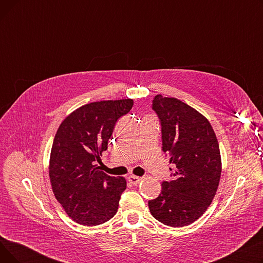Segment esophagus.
<instances>
[{"instance_id": "34e87169", "label": "esophagus", "mask_w": 263, "mask_h": 263, "mask_svg": "<svg viewBox=\"0 0 263 263\" xmlns=\"http://www.w3.org/2000/svg\"><path fill=\"white\" fill-rule=\"evenodd\" d=\"M128 180L130 181V183H132L133 185H137L141 181H142V178L141 177H137V176H134V175H131L129 176Z\"/></svg>"}]
</instances>
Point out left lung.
Returning a JSON list of instances; mask_svg holds the SVG:
<instances>
[{
  "label": "left lung",
  "mask_w": 263,
  "mask_h": 263,
  "mask_svg": "<svg viewBox=\"0 0 263 263\" xmlns=\"http://www.w3.org/2000/svg\"><path fill=\"white\" fill-rule=\"evenodd\" d=\"M153 108L161 121L162 150L175 172L173 180L162 182L161 194L148 201L149 210L164 225L187 226L216 194L222 173L218 142L209 120L186 103L157 95Z\"/></svg>",
  "instance_id": "obj_1"
}]
</instances>
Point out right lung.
Here are the masks:
<instances>
[{
    "instance_id": "obj_1",
    "label": "right lung",
    "mask_w": 263,
    "mask_h": 263,
    "mask_svg": "<svg viewBox=\"0 0 263 263\" xmlns=\"http://www.w3.org/2000/svg\"><path fill=\"white\" fill-rule=\"evenodd\" d=\"M132 106V99L82 105L55 134L49 164L52 191L67 215L80 225L103 224L117 212L126 179L104 174L93 162L107 149L117 119Z\"/></svg>"
}]
</instances>
